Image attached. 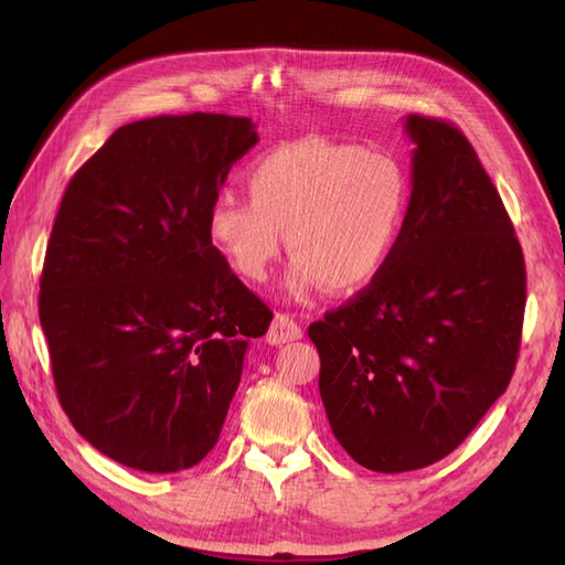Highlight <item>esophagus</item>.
Listing matches in <instances>:
<instances>
[{
	"mask_svg": "<svg viewBox=\"0 0 565 565\" xmlns=\"http://www.w3.org/2000/svg\"><path fill=\"white\" fill-rule=\"evenodd\" d=\"M299 337H301V328L297 324V320L289 313H276V318H273L270 328H268L266 341L273 347H280V344H287V341L299 339Z\"/></svg>",
	"mask_w": 565,
	"mask_h": 565,
	"instance_id": "1",
	"label": "esophagus"
}]
</instances>
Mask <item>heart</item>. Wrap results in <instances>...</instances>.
I'll use <instances>...</instances> for the list:
<instances>
[{"label":"heart","instance_id":"1","mask_svg":"<svg viewBox=\"0 0 565 565\" xmlns=\"http://www.w3.org/2000/svg\"><path fill=\"white\" fill-rule=\"evenodd\" d=\"M249 193H221L207 212V235L247 280L268 276L285 241L292 254L287 287L309 292L328 282L355 292L388 266L405 231L409 183L384 150L320 136L287 141L254 158Z\"/></svg>","mask_w":565,"mask_h":565}]
</instances>
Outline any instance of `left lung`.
<instances>
[{"instance_id":"obj_1","label":"left lung","mask_w":565,"mask_h":565,"mask_svg":"<svg viewBox=\"0 0 565 565\" xmlns=\"http://www.w3.org/2000/svg\"><path fill=\"white\" fill-rule=\"evenodd\" d=\"M413 193L388 266L311 322L334 438L370 471L450 455L516 367L525 262L498 188L446 119L407 115Z\"/></svg>"}]
</instances>
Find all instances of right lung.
<instances>
[{"mask_svg":"<svg viewBox=\"0 0 565 565\" xmlns=\"http://www.w3.org/2000/svg\"><path fill=\"white\" fill-rule=\"evenodd\" d=\"M254 129L218 113L139 119L65 188L40 280L51 372L75 429L129 469L202 461L273 320L207 235Z\"/></svg>","mask_w":565,"mask_h":565,"instance_id":"1","label":"right lung"}]
</instances>
